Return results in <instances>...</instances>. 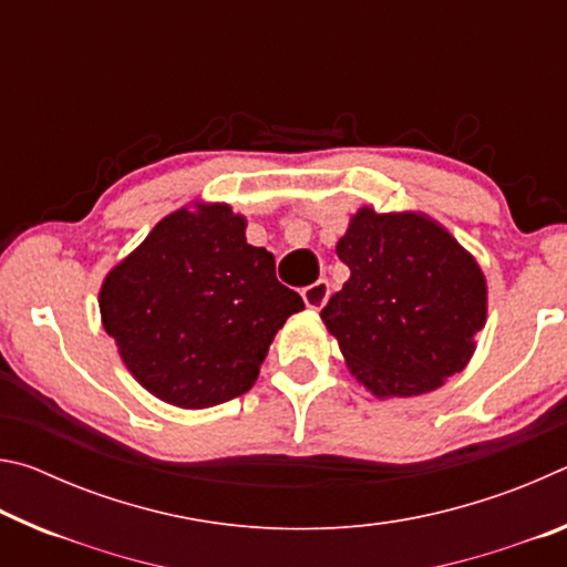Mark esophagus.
Instances as JSON below:
<instances>
[{"label": "esophagus", "mask_w": 567, "mask_h": 567, "mask_svg": "<svg viewBox=\"0 0 567 567\" xmlns=\"http://www.w3.org/2000/svg\"><path fill=\"white\" fill-rule=\"evenodd\" d=\"M328 297H330V285L324 280H318L302 290V300L310 310H322V305L328 302Z\"/></svg>", "instance_id": "obj_1"}]
</instances>
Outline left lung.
Returning a JSON list of instances; mask_svg holds the SVG:
<instances>
[{
  "instance_id": "left-lung-1",
  "label": "left lung",
  "mask_w": 567,
  "mask_h": 567,
  "mask_svg": "<svg viewBox=\"0 0 567 567\" xmlns=\"http://www.w3.org/2000/svg\"><path fill=\"white\" fill-rule=\"evenodd\" d=\"M338 257L350 280L320 318L370 395H425L467 368L487 322V280L445 225L417 209L362 205Z\"/></svg>"
}]
</instances>
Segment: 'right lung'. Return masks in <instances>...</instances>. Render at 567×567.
Segmentation results:
<instances>
[{
    "mask_svg": "<svg viewBox=\"0 0 567 567\" xmlns=\"http://www.w3.org/2000/svg\"><path fill=\"white\" fill-rule=\"evenodd\" d=\"M245 229L227 203L195 199L104 275L102 328L130 375L167 405L205 410L245 395L277 330L305 310Z\"/></svg>",
    "mask_w": 567,
    "mask_h": 567,
    "instance_id": "right-lung-1",
    "label": "right lung"
}]
</instances>
